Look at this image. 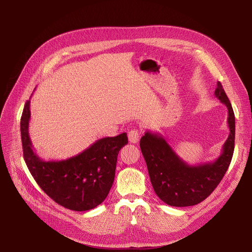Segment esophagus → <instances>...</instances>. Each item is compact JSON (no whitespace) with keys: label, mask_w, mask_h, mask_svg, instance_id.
<instances>
[{"label":"esophagus","mask_w":252,"mask_h":252,"mask_svg":"<svg viewBox=\"0 0 252 252\" xmlns=\"http://www.w3.org/2000/svg\"><path fill=\"white\" fill-rule=\"evenodd\" d=\"M127 137H128V141H129L130 143H134V144L138 143L139 140H140V133H139V130H138V129H135V128L130 129V130L128 131Z\"/></svg>","instance_id":"34e87169"}]
</instances>
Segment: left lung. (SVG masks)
Instances as JSON below:
<instances>
[{
    "label": "left lung",
    "mask_w": 252,
    "mask_h": 252,
    "mask_svg": "<svg viewBox=\"0 0 252 252\" xmlns=\"http://www.w3.org/2000/svg\"><path fill=\"white\" fill-rule=\"evenodd\" d=\"M216 97L228 108L230 134L221 154L214 162L189 165L158 133L146 131L140 148L146 161L152 187L160 199L177 207L200 203L214 192L231 163L235 145V115L221 84L218 82Z\"/></svg>",
    "instance_id": "8db88e82"
}]
</instances>
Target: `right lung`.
<instances>
[{
	"instance_id": "right-lung-1",
	"label": "right lung",
	"mask_w": 252,
	"mask_h": 252,
	"mask_svg": "<svg viewBox=\"0 0 252 252\" xmlns=\"http://www.w3.org/2000/svg\"><path fill=\"white\" fill-rule=\"evenodd\" d=\"M30 105L31 100L21 116V141L25 163L38 186L71 210L86 211L101 204L112 187L118 152L127 144L126 133L102 138L67 159L45 161L33 151L29 135Z\"/></svg>"
}]
</instances>
